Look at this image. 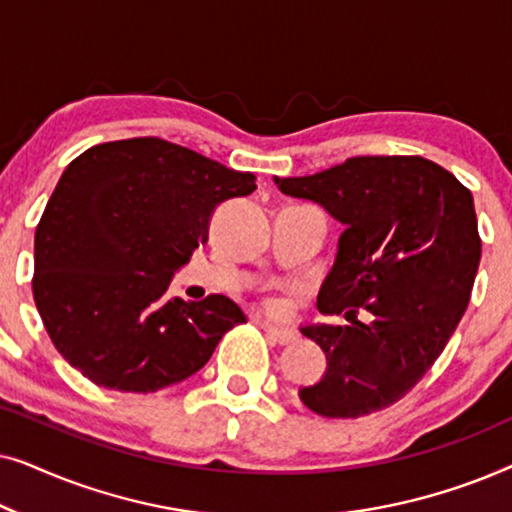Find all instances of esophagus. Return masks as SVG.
<instances>
[{"label":"esophagus","mask_w":512,"mask_h":512,"mask_svg":"<svg viewBox=\"0 0 512 512\" xmlns=\"http://www.w3.org/2000/svg\"><path fill=\"white\" fill-rule=\"evenodd\" d=\"M261 328L265 333H268V338L272 342H277V345H289V342L296 340V333L291 331V328H282V326H272L268 321H258Z\"/></svg>","instance_id":"34e87169"}]
</instances>
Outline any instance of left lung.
Segmentation results:
<instances>
[{
  "instance_id": "1",
  "label": "left lung",
  "mask_w": 512,
  "mask_h": 512,
  "mask_svg": "<svg viewBox=\"0 0 512 512\" xmlns=\"http://www.w3.org/2000/svg\"><path fill=\"white\" fill-rule=\"evenodd\" d=\"M275 184L345 226L317 307L349 324L300 328L328 361L300 401L333 419L389 408L433 366L471 300L482 249L471 191L422 156H356Z\"/></svg>"
}]
</instances>
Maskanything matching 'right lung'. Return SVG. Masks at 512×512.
Segmentation results:
<instances>
[{
	"label": "right lung",
	"instance_id": "right-lung-1",
	"mask_svg": "<svg viewBox=\"0 0 512 512\" xmlns=\"http://www.w3.org/2000/svg\"><path fill=\"white\" fill-rule=\"evenodd\" d=\"M256 177L158 137L90 146L62 172L34 233L32 293L53 345L97 387L149 394L205 366L233 300L167 298L214 209Z\"/></svg>",
	"mask_w": 512,
	"mask_h": 512
}]
</instances>
